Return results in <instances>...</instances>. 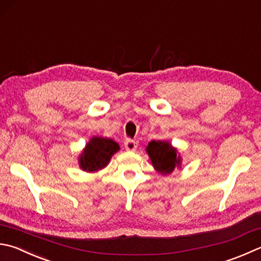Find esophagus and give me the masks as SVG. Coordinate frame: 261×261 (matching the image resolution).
<instances>
[{"mask_svg": "<svg viewBox=\"0 0 261 261\" xmlns=\"http://www.w3.org/2000/svg\"><path fill=\"white\" fill-rule=\"evenodd\" d=\"M124 145H125V149H126L127 151H135L136 147H137V143H136V142L130 140V139H129V140H126Z\"/></svg>", "mask_w": 261, "mask_h": 261, "instance_id": "obj_1", "label": "esophagus"}]
</instances>
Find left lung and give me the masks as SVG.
<instances>
[{
  "label": "left lung",
  "instance_id": "left-lung-1",
  "mask_svg": "<svg viewBox=\"0 0 261 261\" xmlns=\"http://www.w3.org/2000/svg\"><path fill=\"white\" fill-rule=\"evenodd\" d=\"M152 166L160 174L168 175L180 166V155L167 141H151L146 146Z\"/></svg>",
  "mask_w": 261,
  "mask_h": 261
}]
</instances>
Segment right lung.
<instances>
[{
	"label": "right lung",
	"instance_id": "1",
	"mask_svg": "<svg viewBox=\"0 0 261 261\" xmlns=\"http://www.w3.org/2000/svg\"><path fill=\"white\" fill-rule=\"evenodd\" d=\"M118 150L119 144L106 137H92L80 155V167L85 171H97L109 164L111 156Z\"/></svg>",
	"mask_w": 261,
	"mask_h": 261
}]
</instances>
